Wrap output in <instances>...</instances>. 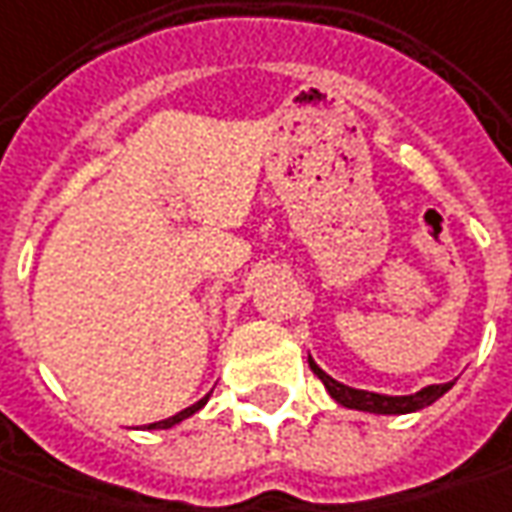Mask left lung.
Returning <instances> with one entry per match:
<instances>
[{"label":"left lung","instance_id":"obj_1","mask_svg":"<svg viewBox=\"0 0 512 512\" xmlns=\"http://www.w3.org/2000/svg\"><path fill=\"white\" fill-rule=\"evenodd\" d=\"M311 371L320 377V382L326 385V391L331 394L334 402H340L343 408H354V411H365V414H414V411H422L433 405L442 394H448L453 388V382H445V385H428L416 394H408V397H388V394H374V391H360V388H348L343 382H337L334 377H328L326 371L311 360Z\"/></svg>","mask_w":512,"mask_h":512}]
</instances>
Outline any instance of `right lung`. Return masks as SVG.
I'll return each mask as SVG.
<instances>
[{
  "label": "right lung",
  "instance_id": "1",
  "mask_svg": "<svg viewBox=\"0 0 512 512\" xmlns=\"http://www.w3.org/2000/svg\"><path fill=\"white\" fill-rule=\"evenodd\" d=\"M206 399H209V397L198 399L195 405H189V408H184L181 414L169 416V419H161V422H152V425H147V428H150V431H161V428H172V425H178V422H184V419H189V416H192V414H198V411H201L203 405H206Z\"/></svg>",
  "mask_w": 512,
  "mask_h": 512
}]
</instances>
